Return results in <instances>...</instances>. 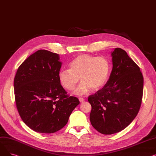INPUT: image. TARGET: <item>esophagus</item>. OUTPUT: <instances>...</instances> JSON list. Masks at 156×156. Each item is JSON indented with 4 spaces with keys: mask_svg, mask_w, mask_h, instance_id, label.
<instances>
[{
    "mask_svg": "<svg viewBox=\"0 0 156 156\" xmlns=\"http://www.w3.org/2000/svg\"><path fill=\"white\" fill-rule=\"evenodd\" d=\"M79 101H80V102H84V101H85V99H84V98H83V97H79Z\"/></svg>",
    "mask_w": 156,
    "mask_h": 156,
    "instance_id": "34e87169",
    "label": "esophagus"
}]
</instances>
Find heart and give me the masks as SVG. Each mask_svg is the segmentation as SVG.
Segmentation results:
<instances>
[{"label": "heart", "mask_w": 156, "mask_h": 156, "mask_svg": "<svg viewBox=\"0 0 156 156\" xmlns=\"http://www.w3.org/2000/svg\"><path fill=\"white\" fill-rule=\"evenodd\" d=\"M111 71V63L102 56L81 54L75 57L69 64V69H62L59 73L61 85L67 90L75 88L80 78L82 81L75 90L78 95H84L92 88H101L108 80Z\"/></svg>", "instance_id": "1"}]
</instances>
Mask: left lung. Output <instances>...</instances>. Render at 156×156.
<instances>
[{"label": "left lung", "instance_id": "left-lung-1", "mask_svg": "<svg viewBox=\"0 0 156 156\" xmlns=\"http://www.w3.org/2000/svg\"><path fill=\"white\" fill-rule=\"evenodd\" d=\"M111 55L113 66L107 83L88 98L92 105L91 124L104 135L119 132L133 121L144 90L142 73L126 52L116 48Z\"/></svg>", "mask_w": 156, "mask_h": 156}]
</instances>
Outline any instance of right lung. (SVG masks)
Segmentation results:
<instances>
[{
  "label": "right lung",
  "mask_w": 156,
  "mask_h": 156,
  "mask_svg": "<svg viewBox=\"0 0 156 156\" xmlns=\"http://www.w3.org/2000/svg\"><path fill=\"white\" fill-rule=\"evenodd\" d=\"M61 65L58 54L41 49L30 55L16 73V108L23 121L35 132L53 133L60 130L80 104L59 82Z\"/></svg>",
  "instance_id": "1"
}]
</instances>
